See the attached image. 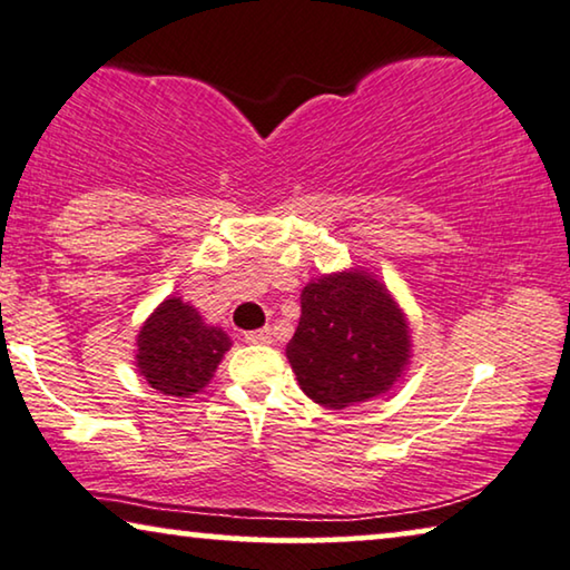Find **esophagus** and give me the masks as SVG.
<instances>
[{
	"label": "esophagus",
	"instance_id": "esophagus-1",
	"mask_svg": "<svg viewBox=\"0 0 570 570\" xmlns=\"http://www.w3.org/2000/svg\"><path fill=\"white\" fill-rule=\"evenodd\" d=\"M244 340L249 344H272V334H269V328H259V332L244 334Z\"/></svg>",
	"mask_w": 570,
	"mask_h": 570
}]
</instances>
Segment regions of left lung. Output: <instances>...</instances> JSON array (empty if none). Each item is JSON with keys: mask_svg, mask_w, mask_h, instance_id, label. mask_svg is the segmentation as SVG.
<instances>
[{"mask_svg": "<svg viewBox=\"0 0 570 570\" xmlns=\"http://www.w3.org/2000/svg\"><path fill=\"white\" fill-rule=\"evenodd\" d=\"M287 360L311 401L326 409L385 395L411 362L409 318L373 272L350 267L311 279Z\"/></svg>", "mask_w": 570, "mask_h": 570, "instance_id": "left-lung-1", "label": "left lung"}]
</instances>
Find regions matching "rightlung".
I'll return each instance as SVG.
<instances>
[{"instance_id": "1", "label": "right lung", "mask_w": 570, "mask_h": 570, "mask_svg": "<svg viewBox=\"0 0 570 570\" xmlns=\"http://www.w3.org/2000/svg\"><path fill=\"white\" fill-rule=\"evenodd\" d=\"M136 346V367L154 391L189 399L213 381L230 336L205 324L193 303L169 295L144 321Z\"/></svg>"}]
</instances>
